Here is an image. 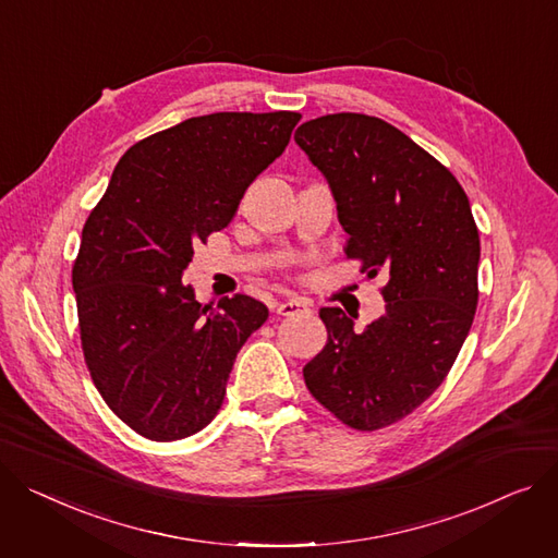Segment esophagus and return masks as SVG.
Segmentation results:
<instances>
[{
	"mask_svg": "<svg viewBox=\"0 0 558 558\" xmlns=\"http://www.w3.org/2000/svg\"><path fill=\"white\" fill-rule=\"evenodd\" d=\"M310 310H312V305L303 299H289L278 305L280 316H299V314H307Z\"/></svg>",
	"mask_w": 558,
	"mask_h": 558,
	"instance_id": "obj_1",
	"label": "esophagus"
}]
</instances>
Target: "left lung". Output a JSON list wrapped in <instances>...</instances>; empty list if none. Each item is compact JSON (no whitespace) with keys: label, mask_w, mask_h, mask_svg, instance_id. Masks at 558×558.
Wrapping results in <instances>:
<instances>
[{"label":"left lung","mask_w":558,"mask_h":558,"mask_svg":"<svg viewBox=\"0 0 558 558\" xmlns=\"http://www.w3.org/2000/svg\"><path fill=\"white\" fill-rule=\"evenodd\" d=\"M327 179L345 255L388 276L386 312L354 327L323 307L327 345L305 367L310 392L343 424L377 430L449 375L477 307L480 235L458 179L390 123L343 111L293 134Z\"/></svg>","instance_id":"8db88e82"}]
</instances>
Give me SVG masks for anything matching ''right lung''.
Here are the masks:
<instances>
[{"instance_id": "1", "label": "right lung", "mask_w": 558, "mask_h": 558, "mask_svg": "<svg viewBox=\"0 0 558 558\" xmlns=\"http://www.w3.org/2000/svg\"><path fill=\"white\" fill-rule=\"evenodd\" d=\"M299 121L295 111H217L147 136L85 221L71 271L85 361L105 403L147 439L208 426L240 348L269 318L251 295L213 310L181 276Z\"/></svg>"}]
</instances>
